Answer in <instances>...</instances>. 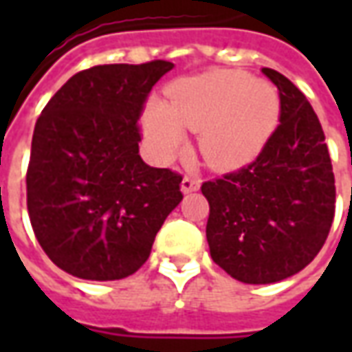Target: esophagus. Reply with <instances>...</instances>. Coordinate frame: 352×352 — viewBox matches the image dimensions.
Instances as JSON below:
<instances>
[{
  "instance_id": "34e87169",
  "label": "esophagus",
  "mask_w": 352,
  "mask_h": 352,
  "mask_svg": "<svg viewBox=\"0 0 352 352\" xmlns=\"http://www.w3.org/2000/svg\"><path fill=\"white\" fill-rule=\"evenodd\" d=\"M199 188V179L196 177H184L183 183H181V190L184 194H188V192H196Z\"/></svg>"
}]
</instances>
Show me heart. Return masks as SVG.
<instances>
[{
	"mask_svg": "<svg viewBox=\"0 0 352 352\" xmlns=\"http://www.w3.org/2000/svg\"><path fill=\"white\" fill-rule=\"evenodd\" d=\"M168 100H151L143 130L162 158L186 143L184 129L199 130V151L213 168L251 164L279 126L280 100L273 85L241 72H211L169 85Z\"/></svg>",
	"mask_w": 352,
	"mask_h": 352,
	"instance_id": "heart-1",
	"label": "heart"
}]
</instances>
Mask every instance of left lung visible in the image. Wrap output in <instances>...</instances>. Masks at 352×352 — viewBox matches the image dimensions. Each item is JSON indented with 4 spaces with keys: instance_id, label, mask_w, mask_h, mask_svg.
I'll list each match as a JSON object with an SVG mask.
<instances>
[{
    "instance_id": "8db88e82",
    "label": "left lung",
    "mask_w": 352,
    "mask_h": 352,
    "mask_svg": "<svg viewBox=\"0 0 352 352\" xmlns=\"http://www.w3.org/2000/svg\"><path fill=\"white\" fill-rule=\"evenodd\" d=\"M262 73L279 90L280 124L252 164L201 184L211 258L247 285L302 272L322 249L336 211L332 160L315 111L285 75Z\"/></svg>"
}]
</instances>
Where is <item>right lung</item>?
Here are the masks:
<instances>
[{
    "mask_svg": "<svg viewBox=\"0 0 352 352\" xmlns=\"http://www.w3.org/2000/svg\"><path fill=\"white\" fill-rule=\"evenodd\" d=\"M171 62L94 65L37 118L26 173L28 213L54 264L79 279L116 280L145 264L183 199V177L139 156L138 120Z\"/></svg>",
    "mask_w": 352,
    "mask_h": 352,
    "instance_id": "add662e5",
    "label": "right lung"
}]
</instances>
